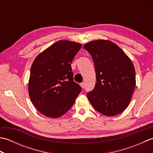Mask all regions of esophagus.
<instances>
[{"label": "esophagus", "mask_w": 153, "mask_h": 153, "mask_svg": "<svg viewBox=\"0 0 153 153\" xmlns=\"http://www.w3.org/2000/svg\"><path fill=\"white\" fill-rule=\"evenodd\" d=\"M85 83H84V82H82V83H81V86H82V88L83 89L84 88V87H85Z\"/></svg>", "instance_id": "34e87169"}]
</instances>
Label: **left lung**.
Returning a JSON list of instances; mask_svg holds the SVG:
<instances>
[{"label": "left lung", "instance_id": "8db88e82", "mask_svg": "<svg viewBox=\"0 0 153 153\" xmlns=\"http://www.w3.org/2000/svg\"><path fill=\"white\" fill-rule=\"evenodd\" d=\"M83 48L91 55L96 83L87 98L97 111L108 116L122 113L128 106L135 87L131 60L118 45L107 40L89 42Z\"/></svg>", "mask_w": 153, "mask_h": 153}]
</instances>
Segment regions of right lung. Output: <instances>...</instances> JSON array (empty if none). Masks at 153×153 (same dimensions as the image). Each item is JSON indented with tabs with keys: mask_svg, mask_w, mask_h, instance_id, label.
<instances>
[{
	"mask_svg": "<svg viewBox=\"0 0 153 153\" xmlns=\"http://www.w3.org/2000/svg\"><path fill=\"white\" fill-rule=\"evenodd\" d=\"M82 45L58 41L35 58L28 91L32 103L43 115L56 118L68 112L82 87L74 82L71 63Z\"/></svg>",
	"mask_w": 153,
	"mask_h": 153,
	"instance_id": "add662e5",
	"label": "right lung"
}]
</instances>
